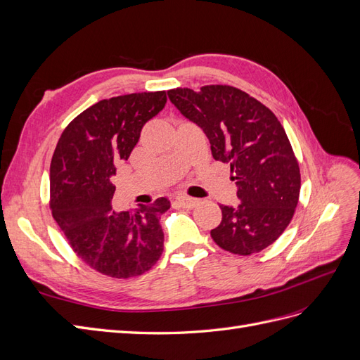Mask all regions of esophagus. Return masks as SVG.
I'll list each match as a JSON object with an SVG mask.
<instances>
[{
    "label": "esophagus",
    "mask_w": 360,
    "mask_h": 360,
    "mask_svg": "<svg viewBox=\"0 0 360 360\" xmlns=\"http://www.w3.org/2000/svg\"><path fill=\"white\" fill-rule=\"evenodd\" d=\"M177 202L183 209H193V207L198 205V200L197 198H191V197H179Z\"/></svg>",
    "instance_id": "esophagus-1"
}]
</instances>
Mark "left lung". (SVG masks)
<instances>
[{
  "instance_id": "obj_1",
  "label": "left lung",
  "mask_w": 360,
  "mask_h": 360,
  "mask_svg": "<svg viewBox=\"0 0 360 360\" xmlns=\"http://www.w3.org/2000/svg\"><path fill=\"white\" fill-rule=\"evenodd\" d=\"M169 101L210 141L214 160L228 163L237 184V207L221 205L214 243L237 255L266 249L285 231L299 202L300 169L276 115L230 85L200 91L174 89Z\"/></svg>"
}]
</instances>
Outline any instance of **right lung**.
Wrapping results in <instances>:
<instances>
[{
	"label": "right lung",
	"mask_w": 360,
	"mask_h": 360,
	"mask_svg": "<svg viewBox=\"0 0 360 360\" xmlns=\"http://www.w3.org/2000/svg\"><path fill=\"white\" fill-rule=\"evenodd\" d=\"M167 103L165 91L132 93L94 103L64 129L51 160V210L69 245L102 275L127 279L163 252L167 198L115 212V165L127 160L141 130Z\"/></svg>",
	"instance_id": "obj_1"
}]
</instances>
